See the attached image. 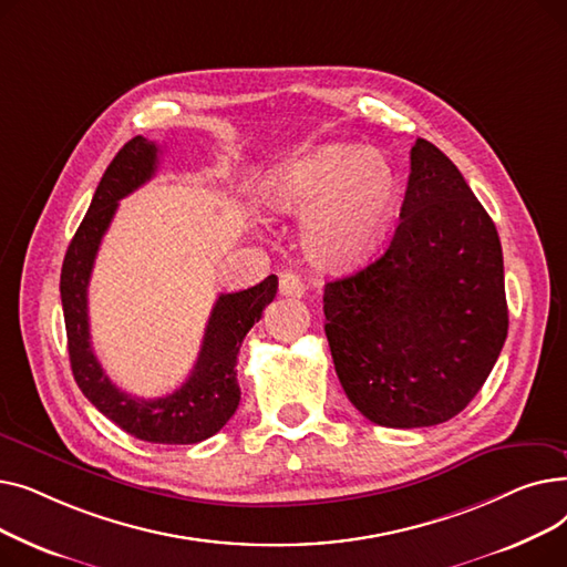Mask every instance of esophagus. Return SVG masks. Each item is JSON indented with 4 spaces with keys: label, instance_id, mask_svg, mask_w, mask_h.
Segmentation results:
<instances>
[{
    "label": "esophagus",
    "instance_id": "1",
    "mask_svg": "<svg viewBox=\"0 0 567 567\" xmlns=\"http://www.w3.org/2000/svg\"><path fill=\"white\" fill-rule=\"evenodd\" d=\"M280 293L282 296H291V299H301V296L306 293V285H303V280L299 276L285 274L280 278Z\"/></svg>",
    "mask_w": 567,
    "mask_h": 567
}]
</instances>
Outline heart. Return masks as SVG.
<instances>
[{
	"instance_id": "1",
	"label": "heart",
	"mask_w": 567,
	"mask_h": 567,
	"mask_svg": "<svg viewBox=\"0 0 567 567\" xmlns=\"http://www.w3.org/2000/svg\"><path fill=\"white\" fill-rule=\"evenodd\" d=\"M264 199L278 214L308 216V257L340 271L361 264L379 246L391 220L395 174L372 148L329 144L268 174Z\"/></svg>"
}]
</instances>
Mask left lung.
<instances>
[{"instance_id": "1", "label": "left lung", "mask_w": 567, "mask_h": 567, "mask_svg": "<svg viewBox=\"0 0 567 567\" xmlns=\"http://www.w3.org/2000/svg\"><path fill=\"white\" fill-rule=\"evenodd\" d=\"M326 338L351 404L383 427L451 421L508 336L496 227L453 161L415 140L385 252L323 289Z\"/></svg>"}]
</instances>
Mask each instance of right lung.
I'll return each instance as SVG.
<instances>
[{"instance_id":"obj_1","label":"right lung","mask_w":567,"mask_h":567,"mask_svg":"<svg viewBox=\"0 0 567 567\" xmlns=\"http://www.w3.org/2000/svg\"><path fill=\"white\" fill-rule=\"evenodd\" d=\"M158 156L161 146L142 135L118 148L66 250L59 289H62L71 370L84 398L135 439L148 443H199L223 430L241 400L234 370L238 347L255 321H259L261 310L274 301L278 278L268 276L250 289L218 296L206 323L197 363L188 379L174 391L158 398H140L116 389L92 349L86 287L118 199L144 186L156 174Z\"/></svg>"}]
</instances>
